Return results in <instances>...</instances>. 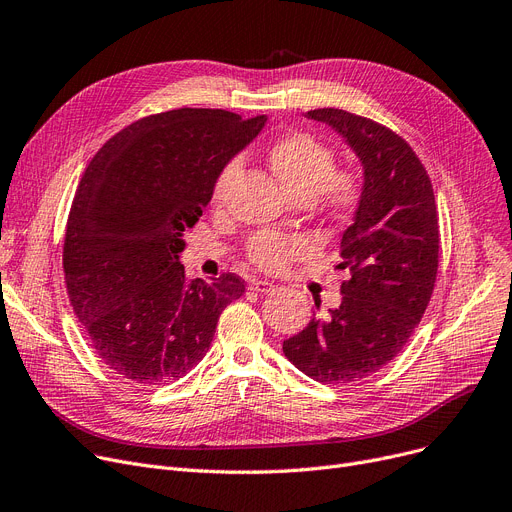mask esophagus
Wrapping results in <instances>:
<instances>
[{
    "label": "esophagus",
    "mask_w": 512,
    "mask_h": 512,
    "mask_svg": "<svg viewBox=\"0 0 512 512\" xmlns=\"http://www.w3.org/2000/svg\"><path fill=\"white\" fill-rule=\"evenodd\" d=\"M251 290H255V292H274L276 286L272 282H267V280H253Z\"/></svg>",
    "instance_id": "esophagus-1"
}]
</instances>
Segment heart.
<instances>
[{
  "label": "heart",
  "instance_id": "b5f03b06",
  "mask_svg": "<svg viewBox=\"0 0 512 512\" xmlns=\"http://www.w3.org/2000/svg\"><path fill=\"white\" fill-rule=\"evenodd\" d=\"M267 164L292 195L313 201L330 220H351L365 197V180L357 168L334 166L332 149L309 132L280 134L267 147ZM236 176V164H228L211 188V201L220 205ZM313 253V242L299 234L274 230L257 232L247 245V257L265 272H282Z\"/></svg>",
  "mask_w": 512,
  "mask_h": 512
}]
</instances>
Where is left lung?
Instances as JSON below:
<instances>
[{
    "mask_svg": "<svg viewBox=\"0 0 512 512\" xmlns=\"http://www.w3.org/2000/svg\"><path fill=\"white\" fill-rule=\"evenodd\" d=\"M307 118L338 130L359 155L365 197L340 240L342 303L284 340L286 359L311 380L348 384L388 365L419 326L436 286L440 226L432 180L388 126L321 107Z\"/></svg>",
    "mask_w": 512,
    "mask_h": 512,
    "instance_id": "left-lung-1",
    "label": "left lung"
}]
</instances>
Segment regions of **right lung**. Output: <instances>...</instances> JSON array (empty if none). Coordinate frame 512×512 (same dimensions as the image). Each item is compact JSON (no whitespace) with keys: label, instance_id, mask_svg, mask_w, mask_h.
Returning a JSON list of instances; mask_svg holds the SVG:
<instances>
[{"label":"right lung","instance_id":"1","mask_svg":"<svg viewBox=\"0 0 512 512\" xmlns=\"http://www.w3.org/2000/svg\"><path fill=\"white\" fill-rule=\"evenodd\" d=\"M265 116L209 107L145 116L91 159L68 213L64 280L95 353L120 378L159 386L209 351L222 311L245 292L228 272L191 280L178 261L224 166Z\"/></svg>","mask_w":512,"mask_h":512}]
</instances>
